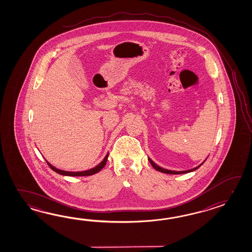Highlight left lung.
I'll list each match as a JSON object with an SVG mask.
<instances>
[{
	"label": "left lung",
	"instance_id": "1",
	"mask_svg": "<svg viewBox=\"0 0 252 252\" xmlns=\"http://www.w3.org/2000/svg\"><path fill=\"white\" fill-rule=\"evenodd\" d=\"M149 161L150 162V164H151V166H153L154 168H155L156 170H158V171L162 172V173H165V174H172V175H178V174H186V173H189V172L194 171V170H196L198 167L202 166L203 165V163L201 164V165H199L198 166H196V167H194L193 169H190V170H186V171H173V170H168V169H165V168H163V167H161V166H158L157 164H155L153 161L150 159V158H149Z\"/></svg>",
	"mask_w": 252,
	"mask_h": 252
}]
</instances>
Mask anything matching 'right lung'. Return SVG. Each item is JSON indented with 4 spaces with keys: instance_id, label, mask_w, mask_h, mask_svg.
Returning <instances> with one entry per match:
<instances>
[{
    "instance_id": "right-lung-1",
    "label": "right lung",
    "mask_w": 252,
    "mask_h": 252,
    "mask_svg": "<svg viewBox=\"0 0 252 252\" xmlns=\"http://www.w3.org/2000/svg\"><path fill=\"white\" fill-rule=\"evenodd\" d=\"M108 156H109V153H107V155L105 156V158H103V160H102L100 164H98L96 166L93 167V168L89 169V170H86V171H64V170H60L59 168H57V167H55V166H52L51 164H49V163H48V161H47V163H48V166H49V167H50L52 170H54L55 172H57V173H59V174L62 175V176H68V177H86V176H92V175H94V174H96L98 172L101 171L102 168L104 167V166L106 165Z\"/></svg>"
}]
</instances>
